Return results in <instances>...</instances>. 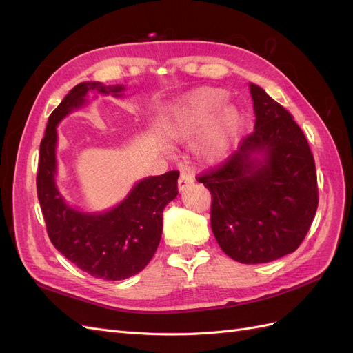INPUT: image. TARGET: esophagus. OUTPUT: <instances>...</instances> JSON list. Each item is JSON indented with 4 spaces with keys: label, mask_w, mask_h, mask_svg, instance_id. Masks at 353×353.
Here are the masks:
<instances>
[{
    "label": "esophagus",
    "mask_w": 353,
    "mask_h": 353,
    "mask_svg": "<svg viewBox=\"0 0 353 353\" xmlns=\"http://www.w3.org/2000/svg\"><path fill=\"white\" fill-rule=\"evenodd\" d=\"M193 183H194L193 175H191L190 172H187V170H183V172H181L179 179H178V190L179 191H185Z\"/></svg>",
    "instance_id": "obj_1"
}]
</instances>
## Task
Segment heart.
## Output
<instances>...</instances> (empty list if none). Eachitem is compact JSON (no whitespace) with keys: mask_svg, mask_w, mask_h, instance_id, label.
<instances>
[{"mask_svg":"<svg viewBox=\"0 0 353 353\" xmlns=\"http://www.w3.org/2000/svg\"><path fill=\"white\" fill-rule=\"evenodd\" d=\"M225 99L227 92L215 87H203L188 95L170 113V138L178 143H191L208 127L199 144V154L208 162H216L227 153L241 128L240 112L234 105H222Z\"/></svg>","mask_w":353,"mask_h":353,"instance_id":"b5f03b06","label":"heart"}]
</instances>
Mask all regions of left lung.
Masks as SVG:
<instances>
[{
	"mask_svg": "<svg viewBox=\"0 0 353 353\" xmlns=\"http://www.w3.org/2000/svg\"><path fill=\"white\" fill-rule=\"evenodd\" d=\"M250 94L254 131L196 179L210 191V225L223 253L265 263L302 244L316 213L318 184L314 154L293 116L258 85Z\"/></svg>",
	"mask_w": 353,
	"mask_h": 353,
	"instance_id": "obj_1",
	"label": "left lung"
}]
</instances>
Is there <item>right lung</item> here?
Segmentation results:
<instances>
[{
    "label": "right lung",
    "instance_id": "obj_1",
    "mask_svg": "<svg viewBox=\"0 0 353 353\" xmlns=\"http://www.w3.org/2000/svg\"><path fill=\"white\" fill-rule=\"evenodd\" d=\"M90 90L119 94L123 87L82 82L73 87L48 117L39 145L37 193L47 234L54 248L95 279L119 281L143 271L162 239L163 209L178 194V170L150 176L138 183L119 206L101 215L69 208L57 191V123L83 103Z\"/></svg>",
    "mask_w": 353,
    "mask_h": 353
}]
</instances>
